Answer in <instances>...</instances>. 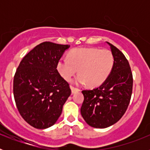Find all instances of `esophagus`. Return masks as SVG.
<instances>
[{"label": "esophagus", "instance_id": "34e87169", "mask_svg": "<svg viewBox=\"0 0 150 150\" xmlns=\"http://www.w3.org/2000/svg\"><path fill=\"white\" fill-rule=\"evenodd\" d=\"M71 91H72V93H73V94L76 93V91H79V88H75V87L72 86H71Z\"/></svg>", "mask_w": 150, "mask_h": 150}]
</instances>
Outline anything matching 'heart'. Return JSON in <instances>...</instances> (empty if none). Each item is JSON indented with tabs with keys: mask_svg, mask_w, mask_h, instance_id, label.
Segmentation results:
<instances>
[{
	"mask_svg": "<svg viewBox=\"0 0 150 150\" xmlns=\"http://www.w3.org/2000/svg\"><path fill=\"white\" fill-rule=\"evenodd\" d=\"M114 65V57L109 50L99 48H78L71 50L69 57L59 60L57 69L67 81L79 72L75 79L77 84L87 82L90 86H98L109 76Z\"/></svg>",
	"mask_w": 150,
	"mask_h": 150,
	"instance_id": "1",
	"label": "heart"
}]
</instances>
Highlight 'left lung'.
I'll list each match as a JSON object with an SVG mask.
<instances>
[{"mask_svg":"<svg viewBox=\"0 0 150 150\" xmlns=\"http://www.w3.org/2000/svg\"><path fill=\"white\" fill-rule=\"evenodd\" d=\"M114 57V65L105 81L94 89L82 91L84 100L81 115L87 124L104 128L122 117L130 103L133 88V76L124 54L107 42Z\"/></svg>","mask_w":150,"mask_h":150,"instance_id":"left-lung-1","label":"left lung"}]
</instances>
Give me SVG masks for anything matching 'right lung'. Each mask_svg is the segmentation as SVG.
<instances>
[{"label":"right lung","mask_w":150,"mask_h":150,"mask_svg":"<svg viewBox=\"0 0 150 150\" xmlns=\"http://www.w3.org/2000/svg\"><path fill=\"white\" fill-rule=\"evenodd\" d=\"M69 45L43 42L24 57L13 79L18 112L30 125L44 129L53 125L71 95L70 85L57 70Z\"/></svg>","instance_id":"1"}]
</instances>
